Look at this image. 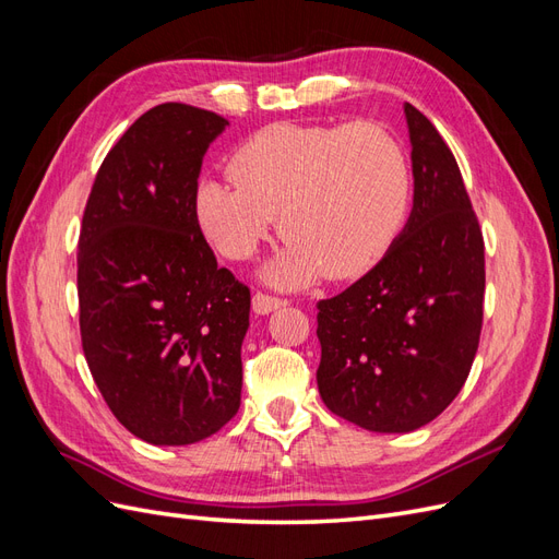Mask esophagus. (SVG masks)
<instances>
[{"mask_svg": "<svg viewBox=\"0 0 559 559\" xmlns=\"http://www.w3.org/2000/svg\"><path fill=\"white\" fill-rule=\"evenodd\" d=\"M251 306H253V312H257V314H267V312H275L277 308L286 306V298L267 296V294H261V292H259V294H253Z\"/></svg>", "mask_w": 559, "mask_h": 559, "instance_id": "obj_1", "label": "esophagus"}]
</instances>
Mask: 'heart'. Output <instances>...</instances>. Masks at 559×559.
<instances>
[{
  "label": "heart",
  "mask_w": 559,
  "mask_h": 559,
  "mask_svg": "<svg viewBox=\"0 0 559 559\" xmlns=\"http://www.w3.org/2000/svg\"><path fill=\"white\" fill-rule=\"evenodd\" d=\"M235 183L205 179L195 216L210 245L249 259L273 230L289 245L263 277L294 289L329 273L354 277L394 245L411 212V163L376 123H275L235 148Z\"/></svg>",
  "instance_id": "obj_1"
}]
</instances>
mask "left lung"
Instances as JSON below:
<instances>
[{
    "instance_id": "obj_1",
    "label": "left lung",
    "mask_w": 559,
    "mask_h": 559,
    "mask_svg": "<svg viewBox=\"0 0 559 559\" xmlns=\"http://www.w3.org/2000/svg\"><path fill=\"white\" fill-rule=\"evenodd\" d=\"M415 195L382 261L319 300L317 384L326 408L378 433L429 425L460 394L478 352L485 242L450 146L405 105Z\"/></svg>"
}]
</instances>
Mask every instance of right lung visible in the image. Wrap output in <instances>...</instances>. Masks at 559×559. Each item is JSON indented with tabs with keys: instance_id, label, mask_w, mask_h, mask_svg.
Masks as SVG:
<instances>
[{
	"instance_id": "1",
	"label": "right lung",
	"mask_w": 559,
	"mask_h": 559,
	"mask_svg": "<svg viewBox=\"0 0 559 559\" xmlns=\"http://www.w3.org/2000/svg\"><path fill=\"white\" fill-rule=\"evenodd\" d=\"M226 126L181 103L148 109L99 165L83 212V354L114 417L151 445L198 443L240 408L251 296L195 216L202 156Z\"/></svg>"
}]
</instances>
